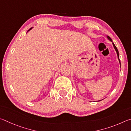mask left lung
Instances as JSON below:
<instances>
[{
	"mask_svg": "<svg viewBox=\"0 0 131 131\" xmlns=\"http://www.w3.org/2000/svg\"><path fill=\"white\" fill-rule=\"evenodd\" d=\"M107 38H108L109 40H111V41H112V39H111V38H110L109 36H107ZM113 47H114V49H115L116 51V52H117V56H118V60H119V62H120V64H121L120 61V59H119V54H118V49H117V47H116L115 45L114 44V43H113Z\"/></svg>",
	"mask_w": 131,
	"mask_h": 131,
	"instance_id": "1",
	"label": "left lung"
}]
</instances>
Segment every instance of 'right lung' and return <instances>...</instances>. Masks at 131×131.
Wrapping results in <instances>:
<instances>
[{
	"label": "right lung",
	"mask_w": 131,
	"mask_h": 131,
	"mask_svg": "<svg viewBox=\"0 0 131 131\" xmlns=\"http://www.w3.org/2000/svg\"><path fill=\"white\" fill-rule=\"evenodd\" d=\"M31 29H32V27H31V28H30V29H29V30H28V31H29V30H31Z\"/></svg>",
	"instance_id": "right-lung-1"
}]
</instances>
